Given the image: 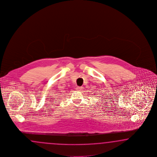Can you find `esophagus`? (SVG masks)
<instances>
[{"instance_id": "34e87169", "label": "esophagus", "mask_w": 157, "mask_h": 157, "mask_svg": "<svg viewBox=\"0 0 157 157\" xmlns=\"http://www.w3.org/2000/svg\"><path fill=\"white\" fill-rule=\"evenodd\" d=\"M76 90H78V91H80L82 89V87H81V86H77L76 87Z\"/></svg>"}]
</instances>
